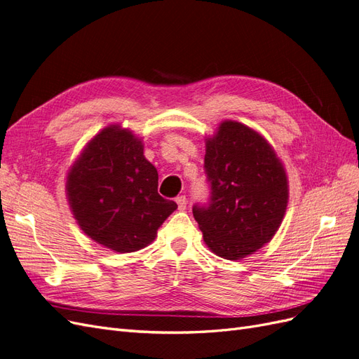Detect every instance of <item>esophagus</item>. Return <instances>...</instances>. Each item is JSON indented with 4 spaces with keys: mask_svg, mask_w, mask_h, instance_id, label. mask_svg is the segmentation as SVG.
<instances>
[{
    "mask_svg": "<svg viewBox=\"0 0 359 359\" xmlns=\"http://www.w3.org/2000/svg\"><path fill=\"white\" fill-rule=\"evenodd\" d=\"M175 202L178 203V210L180 211H184L187 208V198L186 196H178L177 199H175Z\"/></svg>",
    "mask_w": 359,
    "mask_h": 359,
    "instance_id": "34e87169",
    "label": "esophagus"
}]
</instances>
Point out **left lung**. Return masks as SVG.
<instances>
[{
  "instance_id": "1",
  "label": "left lung",
  "mask_w": 359,
  "mask_h": 359,
  "mask_svg": "<svg viewBox=\"0 0 359 359\" xmlns=\"http://www.w3.org/2000/svg\"><path fill=\"white\" fill-rule=\"evenodd\" d=\"M210 201L194 205L203 241L217 256L238 260L273 240L283 220L289 186L266 139L236 121H223L206 139Z\"/></svg>"
}]
</instances>
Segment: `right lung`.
Instances as JSON below:
<instances>
[{
  "instance_id": "1",
  "label": "right lung",
  "mask_w": 359,
  "mask_h": 359,
  "mask_svg": "<svg viewBox=\"0 0 359 359\" xmlns=\"http://www.w3.org/2000/svg\"><path fill=\"white\" fill-rule=\"evenodd\" d=\"M157 169L144 156L142 140L109 126L95 135L67 177V198L85 235L118 253L147 247L177 210L161 198Z\"/></svg>"
}]
</instances>
